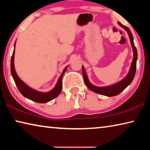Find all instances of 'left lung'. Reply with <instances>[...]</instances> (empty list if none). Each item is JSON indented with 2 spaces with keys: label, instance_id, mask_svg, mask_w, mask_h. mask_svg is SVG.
Masks as SVG:
<instances>
[{
  "label": "left lung",
  "instance_id": "left-lung-1",
  "mask_svg": "<svg viewBox=\"0 0 150 150\" xmlns=\"http://www.w3.org/2000/svg\"><path fill=\"white\" fill-rule=\"evenodd\" d=\"M118 24L120 25L121 27H122L124 29H125L127 32H128L129 38L130 40V43L132 47L133 52H134V57L132 62L131 67L130 71L128 75L126 76V77H124L122 80L119 81L118 83H116L110 86H107V87H96V86L93 85L91 84V82L88 80V77L87 75V73L85 70V68L83 66H82V72L83 75V78H84V81L85 83V85H87V87L88 88V89L93 91V92L96 93L100 95L107 96H114L116 95H118V94H120L121 92L125 89V88L128 87V86L130 84L132 81H133L134 76L136 74V61L138 59V53H137L136 47H135L134 44V40H133V35L132 34L131 31L128 27L124 26V25L122 24L120 22H118Z\"/></svg>",
  "mask_w": 150,
  "mask_h": 150
}]
</instances>
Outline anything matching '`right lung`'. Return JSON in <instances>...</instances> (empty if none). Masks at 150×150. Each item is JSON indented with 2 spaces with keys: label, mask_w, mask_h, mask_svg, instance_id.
Here are the masks:
<instances>
[{
  "label": "right lung",
  "mask_w": 150,
  "mask_h": 150,
  "mask_svg": "<svg viewBox=\"0 0 150 150\" xmlns=\"http://www.w3.org/2000/svg\"><path fill=\"white\" fill-rule=\"evenodd\" d=\"M16 44V42H15ZM15 44H14V49L13 51V54H12V57H11V74L12 77L14 79V81L15 83H16V87L18 88L20 93L23 95L24 97H26L28 99L31 100L34 102L38 103H45L49 102V101L52 100L55 98V97L59 95L62 92V77L63 75L64 74L66 70L67 69V66L64 69H63L62 75H60L59 78L58 79L57 83L55 87L53 88L52 91H49L47 93H42L37 91L33 88H30L27 85L22 81L19 78L18 76L16 74V71L14 69V52H15Z\"/></svg>",
  "instance_id": "1"
}]
</instances>
